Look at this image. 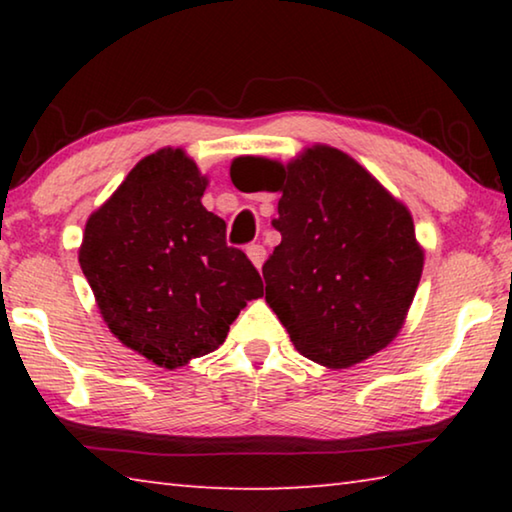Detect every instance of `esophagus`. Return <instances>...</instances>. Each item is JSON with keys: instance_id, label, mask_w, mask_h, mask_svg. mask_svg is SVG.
Instances as JSON below:
<instances>
[{"instance_id": "34e87169", "label": "esophagus", "mask_w": 512, "mask_h": 512, "mask_svg": "<svg viewBox=\"0 0 512 512\" xmlns=\"http://www.w3.org/2000/svg\"><path fill=\"white\" fill-rule=\"evenodd\" d=\"M246 253H248V257H250V262H253L257 268L262 266L264 257H266V250H264L262 244H250V246L246 248Z\"/></svg>"}]
</instances>
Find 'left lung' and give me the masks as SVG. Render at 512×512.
I'll use <instances>...</instances> for the list:
<instances>
[{
	"mask_svg": "<svg viewBox=\"0 0 512 512\" xmlns=\"http://www.w3.org/2000/svg\"><path fill=\"white\" fill-rule=\"evenodd\" d=\"M232 183L282 192V241L262 266L266 302L291 343L327 368H350L391 343L420 284L424 255L406 207L332 146L287 167L237 158Z\"/></svg>",
	"mask_w": 512,
	"mask_h": 512,
	"instance_id": "1",
	"label": "left lung"
}]
</instances>
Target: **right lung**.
Here are the masks:
<instances>
[{
  "instance_id": "1",
  "label": "right lung",
  "mask_w": 512,
  "mask_h": 512,
  "mask_svg": "<svg viewBox=\"0 0 512 512\" xmlns=\"http://www.w3.org/2000/svg\"><path fill=\"white\" fill-rule=\"evenodd\" d=\"M207 180L185 151L135 164L85 225L79 262L110 332L160 368L214 352L248 300L264 296L244 250L207 212Z\"/></svg>"
}]
</instances>
